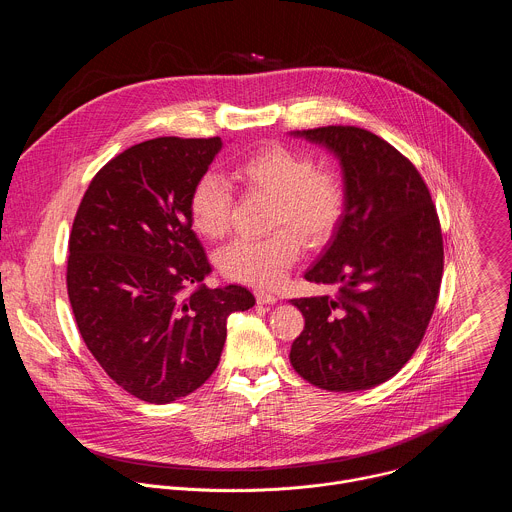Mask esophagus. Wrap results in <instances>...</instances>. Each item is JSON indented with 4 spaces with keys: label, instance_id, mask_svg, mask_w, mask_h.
I'll use <instances>...</instances> for the list:
<instances>
[{
    "label": "esophagus",
    "instance_id": "34e87169",
    "mask_svg": "<svg viewBox=\"0 0 512 512\" xmlns=\"http://www.w3.org/2000/svg\"><path fill=\"white\" fill-rule=\"evenodd\" d=\"M255 298H257V304H277V296H273V294H269V291H263V289H259V291H255Z\"/></svg>",
    "mask_w": 512,
    "mask_h": 512
}]
</instances>
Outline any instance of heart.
Instances as JSON below:
<instances>
[{
    "instance_id": "1",
    "label": "heart",
    "mask_w": 512,
    "mask_h": 512,
    "mask_svg": "<svg viewBox=\"0 0 512 512\" xmlns=\"http://www.w3.org/2000/svg\"><path fill=\"white\" fill-rule=\"evenodd\" d=\"M247 192L271 198L265 239H235L218 253V267L239 283L275 287L308 247L324 245L340 225L346 196L340 180L316 170V162L285 145L271 143L235 166ZM233 192L212 172L202 174L188 198L192 229L206 239H221L231 225Z\"/></svg>"
}]
</instances>
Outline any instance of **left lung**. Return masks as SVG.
I'll list each match as a JSON object with an SVG mask.
<instances>
[{
    "label": "left lung",
    "instance_id": "left-lung-1",
    "mask_svg": "<svg viewBox=\"0 0 512 512\" xmlns=\"http://www.w3.org/2000/svg\"><path fill=\"white\" fill-rule=\"evenodd\" d=\"M324 145L342 168L346 206L306 279L338 294L291 300L306 326L289 360L308 383L336 393L397 375L431 320L444 271V241L415 166L379 135L328 125L291 133Z\"/></svg>",
    "mask_w": 512,
    "mask_h": 512
}]
</instances>
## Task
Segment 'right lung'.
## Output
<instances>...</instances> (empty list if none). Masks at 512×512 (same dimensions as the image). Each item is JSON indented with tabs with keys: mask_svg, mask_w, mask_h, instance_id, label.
<instances>
[{
	"mask_svg": "<svg viewBox=\"0 0 512 512\" xmlns=\"http://www.w3.org/2000/svg\"><path fill=\"white\" fill-rule=\"evenodd\" d=\"M221 148V137L131 145L97 172L72 223V314L103 371L141 401L196 391L221 360L227 318L255 306L247 287L202 283L210 263L188 198Z\"/></svg>",
	"mask_w": 512,
	"mask_h": 512,
	"instance_id": "obj_1",
	"label": "right lung"
}]
</instances>
